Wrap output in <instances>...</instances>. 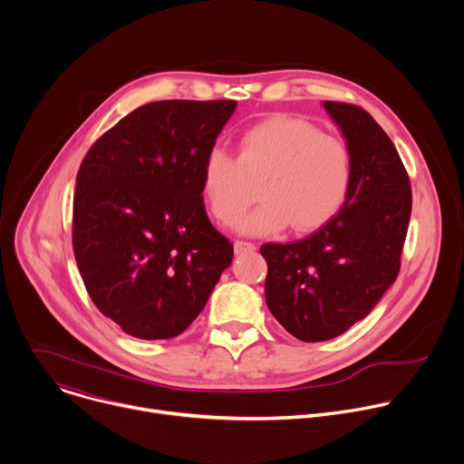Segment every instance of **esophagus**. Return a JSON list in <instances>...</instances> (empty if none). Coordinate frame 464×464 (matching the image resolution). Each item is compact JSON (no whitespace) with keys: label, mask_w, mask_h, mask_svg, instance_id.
<instances>
[{"label":"esophagus","mask_w":464,"mask_h":464,"mask_svg":"<svg viewBox=\"0 0 464 464\" xmlns=\"http://www.w3.org/2000/svg\"><path fill=\"white\" fill-rule=\"evenodd\" d=\"M233 247H235V253H237V255L249 253V251H255V249H256V246H255V244H251V242H244V240H235Z\"/></svg>","instance_id":"esophagus-1"}]
</instances>
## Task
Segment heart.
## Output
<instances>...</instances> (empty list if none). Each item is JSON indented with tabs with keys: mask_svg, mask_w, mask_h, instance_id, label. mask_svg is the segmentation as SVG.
<instances>
[{
	"mask_svg": "<svg viewBox=\"0 0 464 464\" xmlns=\"http://www.w3.org/2000/svg\"><path fill=\"white\" fill-rule=\"evenodd\" d=\"M353 176V154L343 140L279 113L242 131L238 158L211 147L202 161L200 187L211 217L231 224L251 204V185L260 183L262 204L237 222V231L262 237L288 226L310 233L328 224L345 206Z\"/></svg>",
	"mask_w": 464,
	"mask_h": 464,
	"instance_id": "obj_1",
	"label": "heart"
}]
</instances>
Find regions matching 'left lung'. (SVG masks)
I'll use <instances>...</instances> for the list:
<instances>
[{"mask_svg": "<svg viewBox=\"0 0 464 464\" xmlns=\"http://www.w3.org/2000/svg\"><path fill=\"white\" fill-rule=\"evenodd\" d=\"M353 154L342 211L310 237L264 244L274 317L301 342L333 340L363 319L396 281L411 217V185L382 126L360 106L324 101Z\"/></svg>", "mask_w": 464, "mask_h": 464, "instance_id": "obj_1", "label": "left lung"}]
</instances>
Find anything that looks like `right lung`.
Segmentation results:
<instances>
[{"label": "right lung", "instance_id": "obj_1", "mask_svg": "<svg viewBox=\"0 0 464 464\" xmlns=\"http://www.w3.org/2000/svg\"><path fill=\"white\" fill-rule=\"evenodd\" d=\"M235 101H158L88 150L73 198V251L95 306L126 334L170 340L231 266L233 244L204 208L206 152Z\"/></svg>", "mask_w": 464, "mask_h": 464}]
</instances>
